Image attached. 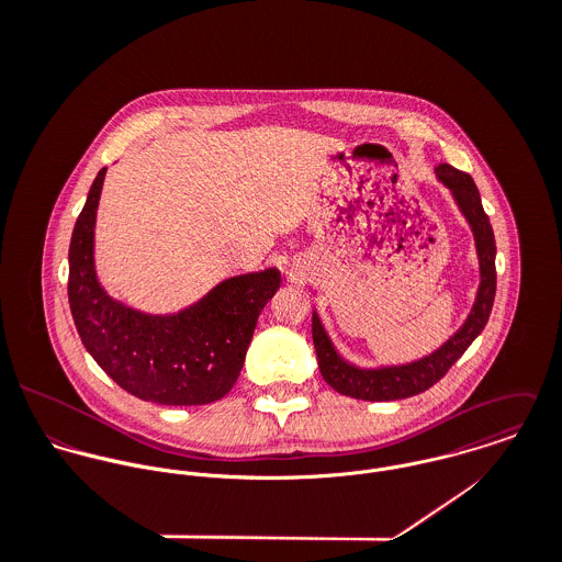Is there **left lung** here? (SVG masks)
Wrapping results in <instances>:
<instances>
[{"instance_id": "obj_1", "label": "left lung", "mask_w": 562, "mask_h": 562, "mask_svg": "<svg viewBox=\"0 0 562 562\" xmlns=\"http://www.w3.org/2000/svg\"><path fill=\"white\" fill-rule=\"evenodd\" d=\"M435 172L437 179L452 192L459 210L468 218L474 234L481 263V285L476 292L474 307L468 321L463 322V326L435 352L404 366H385L370 370L357 368L341 359L333 341L328 339L318 314H314L312 335L321 363L322 379L341 396H350L357 401L387 402L411 398L415 394L426 392L446 376V372L481 335L484 324L488 321L495 299V238L488 216L482 210L481 192L468 172H461L450 164H439Z\"/></svg>"}]
</instances>
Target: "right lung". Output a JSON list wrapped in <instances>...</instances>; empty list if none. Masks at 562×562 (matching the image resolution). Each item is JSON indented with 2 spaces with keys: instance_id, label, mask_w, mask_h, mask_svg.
I'll list each match as a JSON object with an SVG mask.
<instances>
[{
  "instance_id": "right-lung-1",
  "label": "right lung",
  "mask_w": 562,
  "mask_h": 562,
  "mask_svg": "<svg viewBox=\"0 0 562 562\" xmlns=\"http://www.w3.org/2000/svg\"><path fill=\"white\" fill-rule=\"evenodd\" d=\"M105 168L94 177L69 246V305L81 344L127 394L166 406L221 401L240 376L257 318L281 285L266 268L225 279L170 316L132 310L94 272V221Z\"/></svg>"
}]
</instances>
